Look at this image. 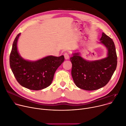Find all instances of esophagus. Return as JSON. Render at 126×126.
Instances as JSON below:
<instances>
[{
    "label": "esophagus",
    "mask_w": 126,
    "mask_h": 126,
    "mask_svg": "<svg viewBox=\"0 0 126 126\" xmlns=\"http://www.w3.org/2000/svg\"><path fill=\"white\" fill-rule=\"evenodd\" d=\"M64 58L66 60H68L69 59V55L68 53H65V54H64Z\"/></svg>",
    "instance_id": "1"
}]
</instances>
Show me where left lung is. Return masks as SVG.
I'll use <instances>...</instances> for the list:
<instances>
[{
  "label": "left lung",
  "instance_id": "8db88e82",
  "mask_svg": "<svg viewBox=\"0 0 126 126\" xmlns=\"http://www.w3.org/2000/svg\"><path fill=\"white\" fill-rule=\"evenodd\" d=\"M108 50L106 58L94 61H86L79 53L70 58L71 74L75 85L86 90H95L105 86L110 81L117 65V56L112 40L102 32L100 39Z\"/></svg>",
  "mask_w": 126,
  "mask_h": 126
}]
</instances>
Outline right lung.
Returning a JSON list of instances; mask_svg holds the SVG:
<instances>
[{
	"instance_id": "add662e5",
	"label": "right lung",
	"mask_w": 126,
	"mask_h": 126,
	"mask_svg": "<svg viewBox=\"0 0 126 126\" xmlns=\"http://www.w3.org/2000/svg\"><path fill=\"white\" fill-rule=\"evenodd\" d=\"M20 35L18 33L14 41L9 56L10 67L17 81L23 87L33 90L48 87L55 71L64 61V56H49L35 62L26 60L19 56L17 50Z\"/></svg>"
}]
</instances>
